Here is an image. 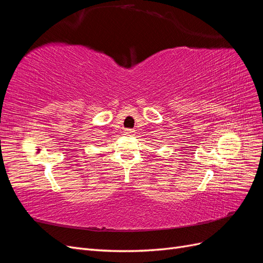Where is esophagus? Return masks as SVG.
Listing matches in <instances>:
<instances>
[{
	"label": "esophagus",
	"instance_id": "esophagus-1",
	"mask_svg": "<svg viewBox=\"0 0 263 263\" xmlns=\"http://www.w3.org/2000/svg\"><path fill=\"white\" fill-rule=\"evenodd\" d=\"M134 134H135V132L133 129H126L124 132V135H126V136H134Z\"/></svg>",
	"mask_w": 263,
	"mask_h": 263
}]
</instances>
